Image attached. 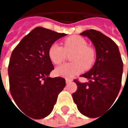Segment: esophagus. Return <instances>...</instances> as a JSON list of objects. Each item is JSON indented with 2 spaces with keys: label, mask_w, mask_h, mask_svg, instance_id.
<instances>
[{
  "label": "esophagus",
  "mask_w": 128,
  "mask_h": 128,
  "mask_svg": "<svg viewBox=\"0 0 128 128\" xmlns=\"http://www.w3.org/2000/svg\"><path fill=\"white\" fill-rule=\"evenodd\" d=\"M72 82V80H71V79L66 78V84H68V83H70V82Z\"/></svg>",
  "instance_id": "1"
}]
</instances>
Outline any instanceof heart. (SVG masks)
I'll use <instances>...</instances> for the list:
<instances>
[{
  "label": "heart",
  "instance_id": "b5f03b06",
  "mask_svg": "<svg viewBox=\"0 0 128 128\" xmlns=\"http://www.w3.org/2000/svg\"><path fill=\"white\" fill-rule=\"evenodd\" d=\"M64 46L54 43L49 49V57L55 64L64 62L67 55L70 56L71 63L64 64L56 69V74L58 76L72 78L84 71L88 70L96 62L95 50L88 46V41L81 36H72L64 39Z\"/></svg>",
  "mask_w": 128,
  "mask_h": 128
}]
</instances>
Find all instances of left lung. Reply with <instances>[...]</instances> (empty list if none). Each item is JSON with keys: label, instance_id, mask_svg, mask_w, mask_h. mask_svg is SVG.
<instances>
[{"label": "left lung", "instance_id": "left-lung-1", "mask_svg": "<svg viewBox=\"0 0 128 128\" xmlns=\"http://www.w3.org/2000/svg\"><path fill=\"white\" fill-rule=\"evenodd\" d=\"M95 46L96 60L89 72L81 76L89 79L82 83L77 79V90L72 98L81 114L95 118L116 100L121 88L123 62L115 42L99 31L88 30L81 33Z\"/></svg>", "mask_w": 128, "mask_h": 128}]
</instances>
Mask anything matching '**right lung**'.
I'll return each instance as SVG.
<instances>
[{
	"instance_id": "obj_1",
	"label": "right lung",
	"mask_w": 128,
	"mask_h": 128,
	"mask_svg": "<svg viewBox=\"0 0 128 128\" xmlns=\"http://www.w3.org/2000/svg\"><path fill=\"white\" fill-rule=\"evenodd\" d=\"M65 36L36 27L12 52L8 66L10 92L18 108L32 118L50 114L66 85L64 78L49 77L54 66L48 54L50 46Z\"/></svg>"
}]
</instances>
